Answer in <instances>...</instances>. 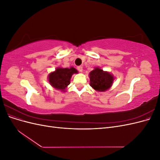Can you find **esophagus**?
Masks as SVG:
<instances>
[{
    "label": "esophagus",
    "instance_id": "obj_1",
    "mask_svg": "<svg viewBox=\"0 0 160 160\" xmlns=\"http://www.w3.org/2000/svg\"><path fill=\"white\" fill-rule=\"evenodd\" d=\"M77 69H78V71L79 72H82V71H83V67H82V66L77 67Z\"/></svg>",
    "mask_w": 160,
    "mask_h": 160
}]
</instances>
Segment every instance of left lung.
I'll return each instance as SVG.
<instances>
[{
	"label": "left lung",
	"mask_w": 160,
	"mask_h": 160,
	"mask_svg": "<svg viewBox=\"0 0 160 160\" xmlns=\"http://www.w3.org/2000/svg\"><path fill=\"white\" fill-rule=\"evenodd\" d=\"M90 86L97 91H105L109 89L113 83L114 77L109 72L103 71L95 67L89 73Z\"/></svg>",
	"instance_id": "8db88e82"
}]
</instances>
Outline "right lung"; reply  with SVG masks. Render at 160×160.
Wrapping results in <instances>:
<instances>
[{
  "label": "right lung",
  "instance_id": "right-lung-1",
  "mask_svg": "<svg viewBox=\"0 0 160 160\" xmlns=\"http://www.w3.org/2000/svg\"><path fill=\"white\" fill-rule=\"evenodd\" d=\"M78 71L73 67L71 68H61L58 67L55 71L51 72L48 79L51 85L53 88L65 91V89L70 83V80L72 74L77 73Z\"/></svg>",
  "mask_w": 160,
  "mask_h": 160
}]
</instances>
